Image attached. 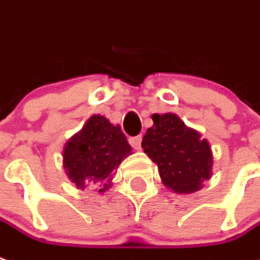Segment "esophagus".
Masks as SVG:
<instances>
[{"label":"esophagus","mask_w":260,"mask_h":260,"mask_svg":"<svg viewBox=\"0 0 260 260\" xmlns=\"http://www.w3.org/2000/svg\"><path fill=\"white\" fill-rule=\"evenodd\" d=\"M141 142H142V136L141 135L129 138V143L132 145V148L136 149V150H139V149H141Z\"/></svg>","instance_id":"1"}]
</instances>
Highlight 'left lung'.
<instances>
[{
    "label": "left lung",
    "instance_id": "obj_1",
    "mask_svg": "<svg viewBox=\"0 0 260 260\" xmlns=\"http://www.w3.org/2000/svg\"><path fill=\"white\" fill-rule=\"evenodd\" d=\"M142 139L145 153L157 165L163 184L177 194L199 191L211 177L212 152L207 139L176 114H153Z\"/></svg>",
    "mask_w": 260,
    "mask_h": 260
}]
</instances>
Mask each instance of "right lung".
I'll use <instances>...</instances> for the list:
<instances>
[{
  "label": "right lung",
  "mask_w": 260,
  "mask_h": 260,
  "mask_svg": "<svg viewBox=\"0 0 260 260\" xmlns=\"http://www.w3.org/2000/svg\"><path fill=\"white\" fill-rule=\"evenodd\" d=\"M132 153L119 125L103 115H92L83 129L73 135L63 149V168L77 188L97 187L104 193L122 159Z\"/></svg>",
  "instance_id": "right-lung-1"
}]
</instances>
